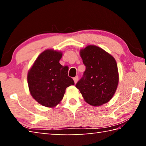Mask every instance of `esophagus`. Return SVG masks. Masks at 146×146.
Masks as SVG:
<instances>
[{"instance_id": "obj_1", "label": "esophagus", "mask_w": 146, "mask_h": 146, "mask_svg": "<svg viewBox=\"0 0 146 146\" xmlns=\"http://www.w3.org/2000/svg\"><path fill=\"white\" fill-rule=\"evenodd\" d=\"M73 80H74V82H75V83L76 84V82H78V76H76L75 77H74L73 78Z\"/></svg>"}]
</instances>
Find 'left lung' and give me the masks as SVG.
<instances>
[{
  "mask_svg": "<svg viewBox=\"0 0 146 146\" xmlns=\"http://www.w3.org/2000/svg\"><path fill=\"white\" fill-rule=\"evenodd\" d=\"M80 55L86 70L76 88L89 104L100 106L108 102L115 95L119 81L115 58L95 45L81 49Z\"/></svg>",
  "mask_w": 146,
  "mask_h": 146,
  "instance_id": "8db88e82",
  "label": "left lung"
}]
</instances>
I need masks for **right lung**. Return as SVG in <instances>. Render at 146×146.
Masks as SVG:
<instances>
[{
    "mask_svg": "<svg viewBox=\"0 0 146 146\" xmlns=\"http://www.w3.org/2000/svg\"><path fill=\"white\" fill-rule=\"evenodd\" d=\"M62 53L49 49L44 51L34 62L28 73L31 95L40 105L54 108L60 104L66 88L75 82L68 76V66L59 63Z\"/></svg>",
    "mask_w": 146,
    "mask_h": 146,
    "instance_id": "1",
    "label": "right lung"
}]
</instances>
